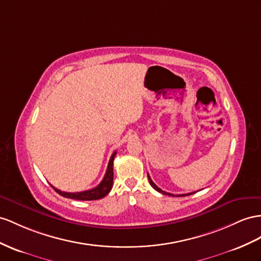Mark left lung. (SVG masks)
<instances>
[{
	"label": "left lung",
	"instance_id": "left-lung-1",
	"mask_svg": "<svg viewBox=\"0 0 261 261\" xmlns=\"http://www.w3.org/2000/svg\"><path fill=\"white\" fill-rule=\"evenodd\" d=\"M148 178H149V182H150V184H151V186L153 189H154L155 191H158L159 193H162V194H164V195H169V196H176V197H181V196H188V195H191V194H194V193H189V194H179V195H174V194H171V193H166V192H164V191H162L161 189L160 188H158V186L154 184V182L152 181L151 179V177H150V175L148 174Z\"/></svg>",
	"mask_w": 261,
	"mask_h": 261
}]
</instances>
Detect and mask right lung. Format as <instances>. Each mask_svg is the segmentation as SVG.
I'll return each mask as SVG.
<instances>
[{
	"label": "right lung",
	"mask_w": 261,
	"mask_h": 261,
	"mask_svg": "<svg viewBox=\"0 0 261 261\" xmlns=\"http://www.w3.org/2000/svg\"><path fill=\"white\" fill-rule=\"evenodd\" d=\"M117 154V151L112 153V155L109 160L108 163V168H107L106 174L102 178L101 183H100L96 188H93L88 191H83V192H77V193H67V192H62L61 190H58L54 186L51 185V188L54 189L59 195H62L67 198H72V199H78V200H95V199H100L105 197L112 189V184H113V160H115V156Z\"/></svg>",
	"instance_id": "obj_1"
}]
</instances>
